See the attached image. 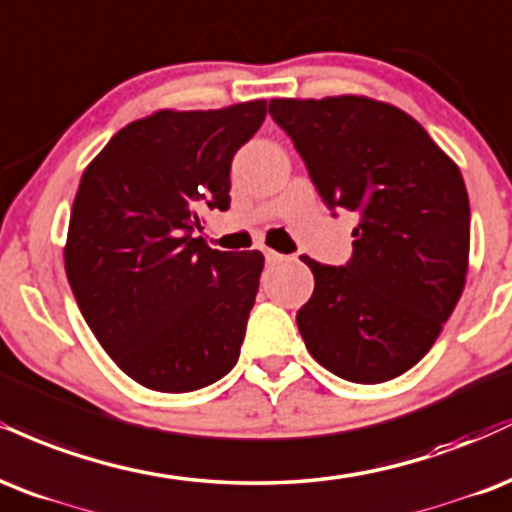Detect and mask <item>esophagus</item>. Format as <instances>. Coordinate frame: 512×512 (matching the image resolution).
<instances>
[{
	"label": "esophagus",
	"instance_id": "esophagus-1",
	"mask_svg": "<svg viewBox=\"0 0 512 512\" xmlns=\"http://www.w3.org/2000/svg\"><path fill=\"white\" fill-rule=\"evenodd\" d=\"M263 254H266V261H268V263L294 261V256H282V254H278V251H275V249H268V246H263Z\"/></svg>",
	"mask_w": 512,
	"mask_h": 512
}]
</instances>
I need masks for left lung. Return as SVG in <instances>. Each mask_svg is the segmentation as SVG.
<instances>
[{
	"instance_id": "left-lung-1",
	"label": "left lung",
	"mask_w": 512,
	"mask_h": 512,
	"mask_svg": "<svg viewBox=\"0 0 512 512\" xmlns=\"http://www.w3.org/2000/svg\"><path fill=\"white\" fill-rule=\"evenodd\" d=\"M268 112L333 215H359L345 266L302 256L316 280L297 311L306 350L352 383L405 374L431 350L465 287L470 198L458 165L388 102L270 100Z\"/></svg>"
}]
</instances>
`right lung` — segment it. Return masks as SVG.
<instances>
[{"label": "right lung", "mask_w": 512, "mask_h": 512, "mask_svg": "<svg viewBox=\"0 0 512 512\" xmlns=\"http://www.w3.org/2000/svg\"><path fill=\"white\" fill-rule=\"evenodd\" d=\"M266 100L160 110L126 124L83 172L64 268L78 309L114 364L160 393L230 374L263 270L261 251H218L201 210L230 208V167Z\"/></svg>", "instance_id": "right-lung-1"}]
</instances>
